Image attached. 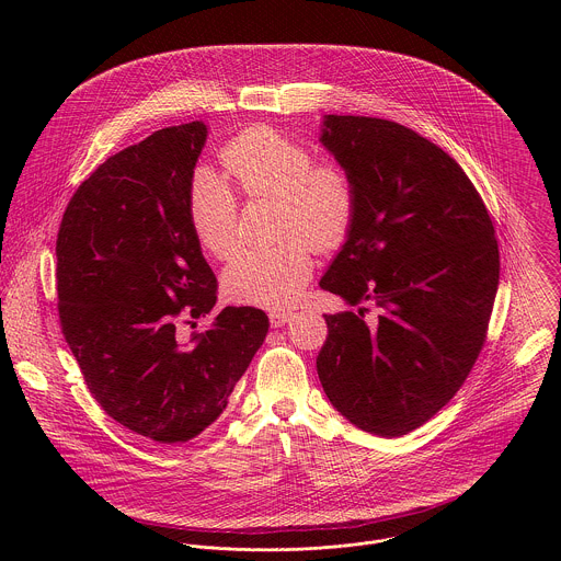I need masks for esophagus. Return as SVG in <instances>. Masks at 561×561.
<instances>
[{
    "instance_id": "obj_1",
    "label": "esophagus",
    "mask_w": 561,
    "mask_h": 561,
    "mask_svg": "<svg viewBox=\"0 0 561 561\" xmlns=\"http://www.w3.org/2000/svg\"><path fill=\"white\" fill-rule=\"evenodd\" d=\"M291 318H294L291 311H272V313H270V323H272L274 328H280V325H285Z\"/></svg>"
}]
</instances>
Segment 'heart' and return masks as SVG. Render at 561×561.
I'll use <instances>...</instances> for the list:
<instances>
[{
  "mask_svg": "<svg viewBox=\"0 0 561 561\" xmlns=\"http://www.w3.org/2000/svg\"><path fill=\"white\" fill-rule=\"evenodd\" d=\"M225 172L243 198H276L274 245L248 248L222 274L231 300L263 307H289L313 272V248L334 250L347 240L358 190L339 161H318L316 151L274 127L254 125L231 138L220 153ZM187 222L201 248L218 261L238 248L240 203L225 179L198 168L187 185Z\"/></svg>",
  "mask_w": 561,
  "mask_h": 561,
  "instance_id": "obj_1",
  "label": "heart"
}]
</instances>
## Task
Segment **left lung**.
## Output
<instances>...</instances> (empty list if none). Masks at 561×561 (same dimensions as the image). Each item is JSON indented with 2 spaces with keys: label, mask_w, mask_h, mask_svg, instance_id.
Masks as SVG:
<instances>
[{
  "label": "left lung",
  "mask_w": 561,
  "mask_h": 561,
  "mask_svg": "<svg viewBox=\"0 0 561 561\" xmlns=\"http://www.w3.org/2000/svg\"><path fill=\"white\" fill-rule=\"evenodd\" d=\"M320 142L358 190L320 287L378 316H323L318 376L350 423L403 436L460 391L480 356L499 287L494 227L458 161L400 123L328 114Z\"/></svg>",
  "instance_id": "left-lung-1"
}]
</instances>
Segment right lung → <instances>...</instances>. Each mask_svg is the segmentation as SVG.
<instances>
[{
	"instance_id": "1",
	"label": "right lung",
	"mask_w": 561,
	"mask_h": 561,
	"mask_svg": "<svg viewBox=\"0 0 561 561\" xmlns=\"http://www.w3.org/2000/svg\"><path fill=\"white\" fill-rule=\"evenodd\" d=\"M205 140L194 121L107 158L69 201L56 241L60 325L88 391L161 445L222 414L270 325L261 309L227 307L190 345L176 336L218 300L185 211Z\"/></svg>"
}]
</instances>
